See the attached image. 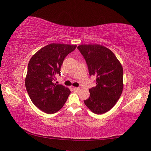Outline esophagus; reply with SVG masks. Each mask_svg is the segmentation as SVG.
<instances>
[{"label": "esophagus", "instance_id": "esophagus-1", "mask_svg": "<svg viewBox=\"0 0 151 151\" xmlns=\"http://www.w3.org/2000/svg\"><path fill=\"white\" fill-rule=\"evenodd\" d=\"M73 89H74V91H76V92H78V91H80V88H73Z\"/></svg>", "mask_w": 151, "mask_h": 151}]
</instances>
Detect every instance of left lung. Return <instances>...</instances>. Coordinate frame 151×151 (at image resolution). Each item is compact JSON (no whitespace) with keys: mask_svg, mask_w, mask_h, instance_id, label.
I'll return each instance as SVG.
<instances>
[{"mask_svg":"<svg viewBox=\"0 0 151 151\" xmlns=\"http://www.w3.org/2000/svg\"><path fill=\"white\" fill-rule=\"evenodd\" d=\"M77 49L84 58L89 75L96 77V86L89 89L90 96L84 104L94 114H104L121 97L123 67L112 51L101 45H81Z\"/></svg>","mask_w":151,"mask_h":151,"instance_id":"1","label":"left lung"}]
</instances>
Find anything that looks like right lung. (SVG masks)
<instances>
[{"label": "right lung", "instance_id": "add662e5", "mask_svg": "<svg viewBox=\"0 0 151 151\" xmlns=\"http://www.w3.org/2000/svg\"><path fill=\"white\" fill-rule=\"evenodd\" d=\"M76 47V45L51 43L41 48L29 61L25 78L27 91L34 104L47 114L59 111L70 94L69 88L54 82L60 75L65 58Z\"/></svg>", "mask_w": 151, "mask_h": 151}]
</instances>
